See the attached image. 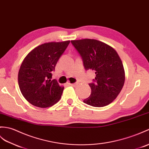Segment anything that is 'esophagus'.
<instances>
[{
  "label": "esophagus",
  "mask_w": 149,
  "mask_h": 149,
  "mask_svg": "<svg viewBox=\"0 0 149 149\" xmlns=\"http://www.w3.org/2000/svg\"><path fill=\"white\" fill-rule=\"evenodd\" d=\"M68 84H70V86H76L77 84H78V82H75V83H72V84H71V83H68Z\"/></svg>",
  "instance_id": "obj_1"
}]
</instances>
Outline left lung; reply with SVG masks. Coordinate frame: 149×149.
<instances>
[{"label": "left lung", "mask_w": 149, "mask_h": 149, "mask_svg": "<svg viewBox=\"0 0 149 149\" xmlns=\"http://www.w3.org/2000/svg\"><path fill=\"white\" fill-rule=\"evenodd\" d=\"M71 43L81 57L85 70L95 71L96 77L89 84L91 93L83 102L95 107L108 105L118 96L125 81L118 54L109 45L95 39L71 40Z\"/></svg>", "instance_id": "obj_1"}]
</instances>
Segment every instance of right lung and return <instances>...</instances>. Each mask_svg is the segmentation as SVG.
Masks as SVG:
<instances>
[{"label": "right lung", "mask_w": 149, "mask_h": 149, "mask_svg": "<svg viewBox=\"0 0 149 149\" xmlns=\"http://www.w3.org/2000/svg\"><path fill=\"white\" fill-rule=\"evenodd\" d=\"M70 40L41 44L24 59L18 72V84L23 96L40 108L53 106L60 100L64 88L52 79V73Z\"/></svg>", "instance_id": "right-lung-1"}]
</instances>
